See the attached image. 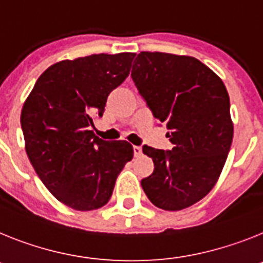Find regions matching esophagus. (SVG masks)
<instances>
[{"label":"esophagus","mask_w":263,"mask_h":263,"mask_svg":"<svg viewBox=\"0 0 263 263\" xmlns=\"http://www.w3.org/2000/svg\"><path fill=\"white\" fill-rule=\"evenodd\" d=\"M134 155H135V157H140L141 155H143V149H141V147L134 145Z\"/></svg>","instance_id":"34e87169"}]
</instances>
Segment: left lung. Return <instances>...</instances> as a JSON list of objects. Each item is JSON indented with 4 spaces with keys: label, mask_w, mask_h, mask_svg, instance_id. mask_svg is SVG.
I'll use <instances>...</instances> for the list:
<instances>
[{
    "label": "left lung",
    "mask_w": 263,
    "mask_h": 263,
    "mask_svg": "<svg viewBox=\"0 0 263 263\" xmlns=\"http://www.w3.org/2000/svg\"><path fill=\"white\" fill-rule=\"evenodd\" d=\"M131 75L155 118L166 124L173 144L170 152L143 147L155 170L141 186L160 209L192 206L216 185L232 145L227 87L198 59L168 52L141 51Z\"/></svg>",
    "instance_id": "left-lung-1"
}]
</instances>
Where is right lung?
<instances>
[{
  "instance_id": "right-lung-1",
  "label": "right lung",
  "mask_w": 263,
  "mask_h": 263,
  "mask_svg": "<svg viewBox=\"0 0 263 263\" xmlns=\"http://www.w3.org/2000/svg\"><path fill=\"white\" fill-rule=\"evenodd\" d=\"M135 52L92 54L54 63L38 78L21 112L25 149L57 200L75 211L104 206L120 171L134 157L128 141L90 129L109 92L125 81Z\"/></svg>"
}]
</instances>
